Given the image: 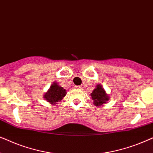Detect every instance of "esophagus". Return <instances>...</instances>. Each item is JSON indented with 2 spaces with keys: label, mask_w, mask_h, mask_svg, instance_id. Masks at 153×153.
<instances>
[{
  "label": "esophagus",
  "mask_w": 153,
  "mask_h": 153,
  "mask_svg": "<svg viewBox=\"0 0 153 153\" xmlns=\"http://www.w3.org/2000/svg\"><path fill=\"white\" fill-rule=\"evenodd\" d=\"M75 88L78 90H81L82 89V86H81V85H75Z\"/></svg>",
  "instance_id": "1"
}]
</instances>
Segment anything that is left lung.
Segmentation results:
<instances>
[{
  "label": "left lung",
  "mask_w": 153,
  "mask_h": 153,
  "mask_svg": "<svg viewBox=\"0 0 153 153\" xmlns=\"http://www.w3.org/2000/svg\"><path fill=\"white\" fill-rule=\"evenodd\" d=\"M92 100H93L94 104L97 106H101L104 103H105L106 101H108V95L104 91L103 88H102V85H97V87L91 93Z\"/></svg>",
  "instance_id": "8db88e82"
}]
</instances>
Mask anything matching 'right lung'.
<instances>
[{"label": "right lung", "instance_id": "1", "mask_svg": "<svg viewBox=\"0 0 153 153\" xmlns=\"http://www.w3.org/2000/svg\"><path fill=\"white\" fill-rule=\"evenodd\" d=\"M65 95V90L58 85V83H53L47 93L44 95V97L51 104H56V102H60Z\"/></svg>", "mask_w": 153, "mask_h": 153}]
</instances>
